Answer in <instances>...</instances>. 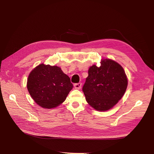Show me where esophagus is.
Masks as SVG:
<instances>
[{
    "label": "esophagus",
    "mask_w": 154,
    "mask_h": 154,
    "mask_svg": "<svg viewBox=\"0 0 154 154\" xmlns=\"http://www.w3.org/2000/svg\"><path fill=\"white\" fill-rule=\"evenodd\" d=\"M81 86H82V84L80 83V82L74 84V87L75 88H77V89H80V88H81Z\"/></svg>",
    "instance_id": "1"
}]
</instances>
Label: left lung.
Here are the masks:
<instances>
[{
	"mask_svg": "<svg viewBox=\"0 0 154 154\" xmlns=\"http://www.w3.org/2000/svg\"><path fill=\"white\" fill-rule=\"evenodd\" d=\"M82 87L85 99L99 111L110 109L121 99L127 87V79L122 67L110 59L102 60L99 67L94 65Z\"/></svg>",
	"mask_w": 154,
	"mask_h": 154,
	"instance_id": "1",
	"label": "left lung"
}]
</instances>
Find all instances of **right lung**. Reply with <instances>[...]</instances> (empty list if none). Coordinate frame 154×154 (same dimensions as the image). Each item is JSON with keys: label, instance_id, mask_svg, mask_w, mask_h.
Masks as SVG:
<instances>
[{"label": "right lung", "instance_id": "right-lung-1", "mask_svg": "<svg viewBox=\"0 0 154 154\" xmlns=\"http://www.w3.org/2000/svg\"><path fill=\"white\" fill-rule=\"evenodd\" d=\"M27 87L32 98L39 106L52 109L66 99L73 84L60 67L42 63L30 73Z\"/></svg>", "mask_w": 154, "mask_h": 154}]
</instances>
